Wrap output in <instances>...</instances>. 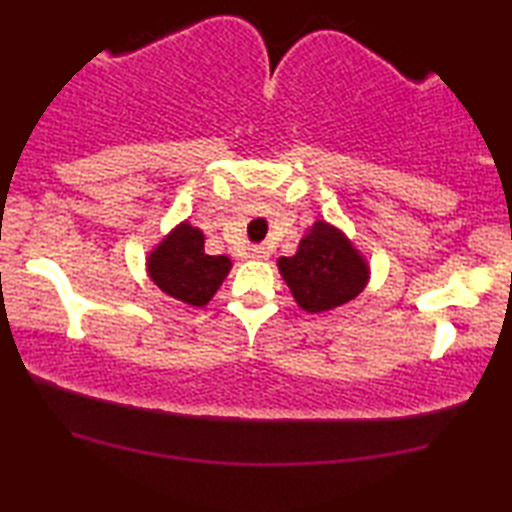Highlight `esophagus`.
I'll return each instance as SVG.
<instances>
[{"label":"esophagus","mask_w":512,"mask_h":512,"mask_svg":"<svg viewBox=\"0 0 512 512\" xmlns=\"http://www.w3.org/2000/svg\"><path fill=\"white\" fill-rule=\"evenodd\" d=\"M250 257H253V259H268L270 250H268L266 244H255L253 248H250Z\"/></svg>","instance_id":"1"}]
</instances>
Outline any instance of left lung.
<instances>
[{"label":"left lung","mask_w":512,"mask_h":512,"mask_svg":"<svg viewBox=\"0 0 512 512\" xmlns=\"http://www.w3.org/2000/svg\"><path fill=\"white\" fill-rule=\"evenodd\" d=\"M279 273L306 312H325L352 301L367 284V262L339 228L314 222L297 255L279 259Z\"/></svg>","instance_id":"obj_1"}]
</instances>
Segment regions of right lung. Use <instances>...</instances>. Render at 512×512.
<instances>
[{
    "instance_id": "add662e5",
    "label": "right lung",
    "mask_w": 512,
    "mask_h": 512,
    "mask_svg": "<svg viewBox=\"0 0 512 512\" xmlns=\"http://www.w3.org/2000/svg\"><path fill=\"white\" fill-rule=\"evenodd\" d=\"M147 270L151 281L169 297L202 308L222 286L231 259L206 255L200 228L182 222L149 255Z\"/></svg>"
}]
</instances>
